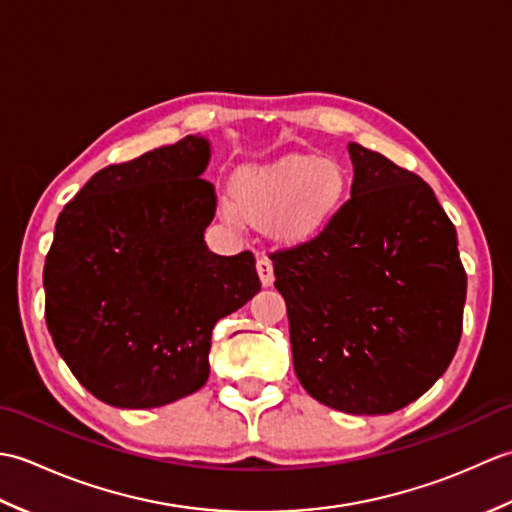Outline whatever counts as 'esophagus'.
Masks as SVG:
<instances>
[{
	"label": "esophagus",
	"instance_id": "esophagus-1",
	"mask_svg": "<svg viewBox=\"0 0 512 512\" xmlns=\"http://www.w3.org/2000/svg\"><path fill=\"white\" fill-rule=\"evenodd\" d=\"M257 275H259V279H262V286H264V288L273 286V281H275L273 262H270V259H268L266 255H259V257H257Z\"/></svg>",
	"mask_w": 512,
	"mask_h": 512
}]
</instances>
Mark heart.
Wrapping results in <instances>:
<instances>
[{"mask_svg": "<svg viewBox=\"0 0 512 512\" xmlns=\"http://www.w3.org/2000/svg\"><path fill=\"white\" fill-rule=\"evenodd\" d=\"M347 198L350 176L341 162L292 154L239 171L222 213L237 226L273 224L284 242H306L343 211Z\"/></svg>", "mask_w": 512, "mask_h": 512, "instance_id": "b5f03b06", "label": "heart"}]
</instances>
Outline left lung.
<instances>
[{"mask_svg":"<svg viewBox=\"0 0 512 512\" xmlns=\"http://www.w3.org/2000/svg\"><path fill=\"white\" fill-rule=\"evenodd\" d=\"M347 149L354 180L343 211L270 259L303 389L332 409L378 416L418 400L447 372L466 273L429 184L358 143Z\"/></svg>","mask_w":512,"mask_h":512,"instance_id":"left-lung-1","label":"left lung"}]
</instances>
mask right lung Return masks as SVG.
<instances>
[{
    "label": "right lung",
    "instance_id": "1",
    "mask_svg": "<svg viewBox=\"0 0 512 512\" xmlns=\"http://www.w3.org/2000/svg\"><path fill=\"white\" fill-rule=\"evenodd\" d=\"M209 140L187 136L94 173L65 204L43 266L54 347L92 396L151 409L209 378L215 323L253 299L250 250L211 253Z\"/></svg>",
    "mask_w": 512,
    "mask_h": 512
}]
</instances>
